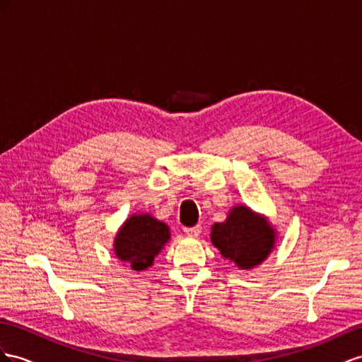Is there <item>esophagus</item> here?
I'll list each match as a JSON object with an SVG mask.
<instances>
[{
	"instance_id": "esophagus-1",
	"label": "esophagus",
	"mask_w": 362,
	"mask_h": 362,
	"mask_svg": "<svg viewBox=\"0 0 362 362\" xmlns=\"http://www.w3.org/2000/svg\"><path fill=\"white\" fill-rule=\"evenodd\" d=\"M183 233L188 237H197L202 233V226H192V228H183Z\"/></svg>"
}]
</instances>
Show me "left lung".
Masks as SVG:
<instances>
[{"label":"left lung","instance_id":"1","mask_svg":"<svg viewBox=\"0 0 362 362\" xmlns=\"http://www.w3.org/2000/svg\"><path fill=\"white\" fill-rule=\"evenodd\" d=\"M275 233L267 221L246 206H235L225 223L212 226L211 240L225 258L242 269H252L269 255Z\"/></svg>","mask_w":362,"mask_h":362}]
</instances>
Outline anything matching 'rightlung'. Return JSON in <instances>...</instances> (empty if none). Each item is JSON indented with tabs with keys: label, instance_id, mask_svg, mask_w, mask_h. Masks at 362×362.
Instances as JSON below:
<instances>
[{
	"label": "right lung",
	"instance_id": "1",
	"mask_svg": "<svg viewBox=\"0 0 362 362\" xmlns=\"http://www.w3.org/2000/svg\"><path fill=\"white\" fill-rule=\"evenodd\" d=\"M170 229L162 221L148 214L129 217L119 230L115 252L122 262H128L134 271H144L153 264L154 257L168 242Z\"/></svg>",
	"mask_w": 362,
	"mask_h": 362
}]
</instances>
